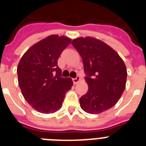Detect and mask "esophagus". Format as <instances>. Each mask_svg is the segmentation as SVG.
I'll list each match as a JSON object with an SVG mask.
<instances>
[{
    "label": "esophagus",
    "instance_id": "34e87169",
    "mask_svg": "<svg viewBox=\"0 0 146 146\" xmlns=\"http://www.w3.org/2000/svg\"><path fill=\"white\" fill-rule=\"evenodd\" d=\"M80 77L79 76H77L76 77L74 78V79H73V84L76 85V84H77L78 82H80Z\"/></svg>",
    "mask_w": 146,
    "mask_h": 146
}]
</instances>
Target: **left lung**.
<instances>
[{
	"label": "left lung",
	"instance_id": "obj_1",
	"mask_svg": "<svg viewBox=\"0 0 146 146\" xmlns=\"http://www.w3.org/2000/svg\"><path fill=\"white\" fill-rule=\"evenodd\" d=\"M80 53L87 74L89 89L80 98L86 113H101L111 108L124 92L127 67L123 59L108 44L94 37H80L71 42Z\"/></svg>",
	"mask_w": 146,
	"mask_h": 146
}]
</instances>
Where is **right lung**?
<instances>
[{
	"mask_svg": "<svg viewBox=\"0 0 146 146\" xmlns=\"http://www.w3.org/2000/svg\"><path fill=\"white\" fill-rule=\"evenodd\" d=\"M71 38L51 35L31 46L17 66L18 83L26 101L42 113L61 108L65 94L73 86L71 78L60 77L57 60Z\"/></svg>",
	"mask_w": 146,
	"mask_h": 146,
	"instance_id": "add662e5",
	"label": "right lung"
}]
</instances>
